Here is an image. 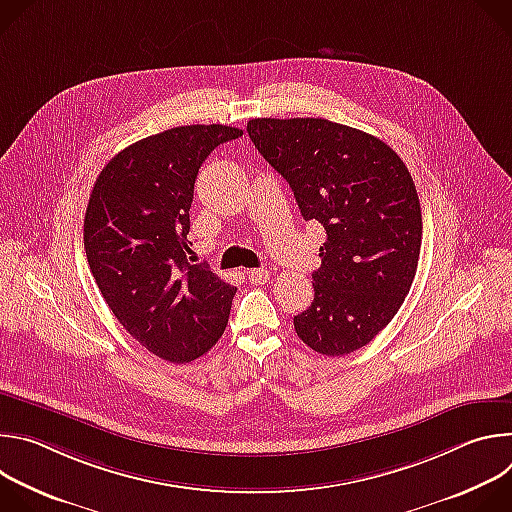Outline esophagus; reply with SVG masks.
<instances>
[{
  "label": "esophagus",
  "mask_w": 512,
  "mask_h": 512,
  "mask_svg": "<svg viewBox=\"0 0 512 512\" xmlns=\"http://www.w3.org/2000/svg\"><path fill=\"white\" fill-rule=\"evenodd\" d=\"M247 277H249V281L255 283V285H263V283L269 279V271L263 269V267H259V269H249V271H247Z\"/></svg>",
  "instance_id": "esophagus-1"
}]
</instances>
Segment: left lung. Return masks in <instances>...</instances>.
I'll return each instance as SVG.
<instances>
[{
    "label": "left lung",
    "mask_w": 512,
    "mask_h": 512,
    "mask_svg": "<svg viewBox=\"0 0 512 512\" xmlns=\"http://www.w3.org/2000/svg\"><path fill=\"white\" fill-rule=\"evenodd\" d=\"M259 154L287 180L306 221L326 231L314 302L294 316L312 350L367 346L399 312L421 249L413 178L385 141L322 117L251 119Z\"/></svg>",
    "instance_id": "8db88e82"
}]
</instances>
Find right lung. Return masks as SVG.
<instances>
[{"mask_svg":"<svg viewBox=\"0 0 512 512\" xmlns=\"http://www.w3.org/2000/svg\"><path fill=\"white\" fill-rule=\"evenodd\" d=\"M231 125H182L135 141L99 174L87 214L91 273L119 324L156 356L190 362L223 336L237 287L188 261L198 168Z\"/></svg>","mask_w":512,"mask_h":512,"instance_id":"add662e5","label":"right lung"}]
</instances>
